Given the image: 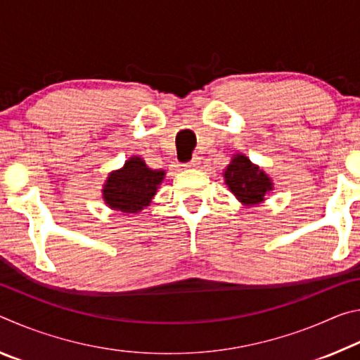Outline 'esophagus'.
<instances>
[{"label":"esophagus","mask_w":360,"mask_h":360,"mask_svg":"<svg viewBox=\"0 0 360 360\" xmlns=\"http://www.w3.org/2000/svg\"><path fill=\"white\" fill-rule=\"evenodd\" d=\"M198 165H200V157H193L191 162L184 163V167H186V168H197Z\"/></svg>","instance_id":"34e87169"}]
</instances>
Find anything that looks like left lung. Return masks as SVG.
Listing matches in <instances>:
<instances>
[{"label": "left lung", "mask_w": 360, "mask_h": 360, "mask_svg": "<svg viewBox=\"0 0 360 360\" xmlns=\"http://www.w3.org/2000/svg\"><path fill=\"white\" fill-rule=\"evenodd\" d=\"M224 178L230 192L248 206L262 203L273 191V182L268 174L243 154L233 155L225 168Z\"/></svg>", "instance_id": "8db88e82"}]
</instances>
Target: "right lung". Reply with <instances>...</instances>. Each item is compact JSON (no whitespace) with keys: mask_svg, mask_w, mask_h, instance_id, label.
<instances>
[{"mask_svg":"<svg viewBox=\"0 0 360 360\" xmlns=\"http://www.w3.org/2000/svg\"><path fill=\"white\" fill-rule=\"evenodd\" d=\"M163 178V169H150L141 157L133 155L120 169L108 174L103 198L111 210L135 214L149 206Z\"/></svg>","mask_w":360,"mask_h":360,"instance_id":"obj_1","label":"right lung"}]
</instances>
